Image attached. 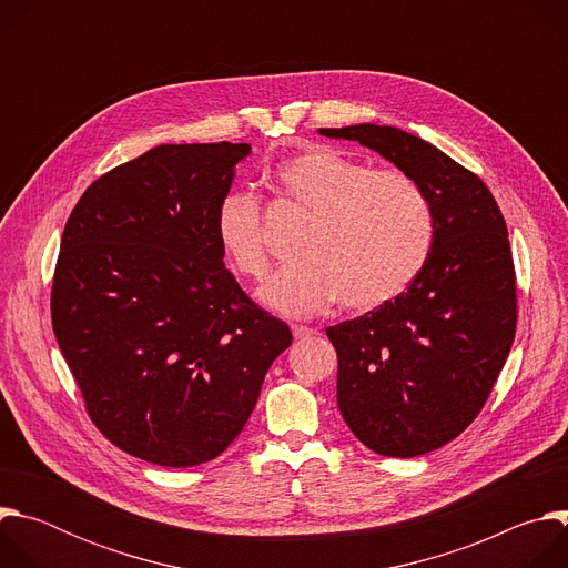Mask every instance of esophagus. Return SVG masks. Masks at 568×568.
I'll use <instances>...</instances> for the list:
<instances>
[{
	"mask_svg": "<svg viewBox=\"0 0 568 568\" xmlns=\"http://www.w3.org/2000/svg\"><path fill=\"white\" fill-rule=\"evenodd\" d=\"M292 335H294V339H296V342H303V339L314 337V335H316V331H314V328H310V326H292Z\"/></svg>",
	"mask_w": 568,
	"mask_h": 568,
	"instance_id": "esophagus-1",
	"label": "esophagus"
}]
</instances>
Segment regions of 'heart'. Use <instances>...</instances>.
<instances>
[{"instance_id": "heart-1", "label": "heart", "mask_w": 568, "mask_h": 568, "mask_svg": "<svg viewBox=\"0 0 568 568\" xmlns=\"http://www.w3.org/2000/svg\"><path fill=\"white\" fill-rule=\"evenodd\" d=\"M272 189L310 215L296 256L261 301L287 316H310L342 301L366 312L393 301L423 272L434 245V211L420 184L397 169H368L331 148L307 145L270 171ZM229 267L250 281L270 272L263 206L247 191L222 195L213 217Z\"/></svg>"}]
</instances>
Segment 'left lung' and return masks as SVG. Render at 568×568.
I'll use <instances>...</instances> for the list:
<instances>
[{"mask_svg":"<svg viewBox=\"0 0 568 568\" xmlns=\"http://www.w3.org/2000/svg\"><path fill=\"white\" fill-rule=\"evenodd\" d=\"M359 141L409 173L434 211L432 254L393 301L326 331L339 359L337 404L373 452H434L483 409L515 339L517 283L506 220L474 173L393 125L318 128Z\"/></svg>","mask_w":568,"mask_h":568,"instance_id":"obj_1","label":"left lung"}]
</instances>
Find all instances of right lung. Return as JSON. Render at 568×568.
<instances>
[{"label": "right lung", "mask_w": 568, "mask_h": 568, "mask_svg": "<svg viewBox=\"0 0 568 568\" xmlns=\"http://www.w3.org/2000/svg\"><path fill=\"white\" fill-rule=\"evenodd\" d=\"M250 143H164L73 206L51 290L58 346L101 434L141 460L193 467L250 420L292 344L224 267L213 217Z\"/></svg>", "instance_id": "add662e5"}]
</instances>
